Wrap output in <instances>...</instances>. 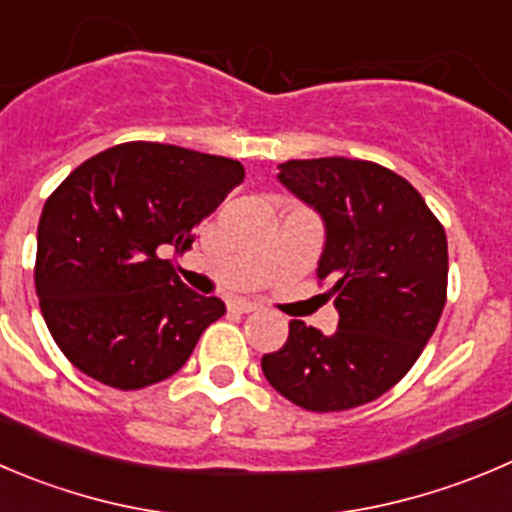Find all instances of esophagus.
I'll return each instance as SVG.
<instances>
[{
  "label": "esophagus",
  "instance_id": "obj_1",
  "mask_svg": "<svg viewBox=\"0 0 512 512\" xmlns=\"http://www.w3.org/2000/svg\"><path fill=\"white\" fill-rule=\"evenodd\" d=\"M228 309L238 311V314H251V311H256L259 306L253 304V301H246V299H233L231 304H228Z\"/></svg>",
  "mask_w": 512,
  "mask_h": 512
}]
</instances>
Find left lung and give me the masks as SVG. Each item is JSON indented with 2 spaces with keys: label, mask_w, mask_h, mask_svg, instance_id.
<instances>
[{
  "label": "left lung",
  "mask_w": 512,
  "mask_h": 512,
  "mask_svg": "<svg viewBox=\"0 0 512 512\" xmlns=\"http://www.w3.org/2000/svg\"><path fill=\"white\" fill-rule=\"evenodd\" d=\"M279 183L324 223L316 276L329 279L339 326L321 334L291 321L264 354L271 387L311 412L367 405L405 377L445 309L447 238L402 175L369 160L314 158L279 165Z\"/></svg>",
  "instance_id": "left-lung-1"
}]
</instances>
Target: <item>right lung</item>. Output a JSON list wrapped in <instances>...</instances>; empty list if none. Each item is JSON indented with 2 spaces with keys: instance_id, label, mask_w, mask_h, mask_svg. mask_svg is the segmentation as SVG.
<instances>
[{
  "instance_id": "add662e5",
  "label": "right lung",
  "mask_w": 512,
  "mask_h": 512,
  "mask_svg": "<svg viewBox=\"0 0 512 512\" xmlns=\"http://www.w3.org/2000/svg\"><path fill=\"white\" fill-rule=\"evenodd\" d=\"M243 175L238 160L138 140L92 155L47 198L34 289L80 372L140 389L188 362L226 304L188 289L160 253L191 246Z\"/></svg>"
}]
</instances>
